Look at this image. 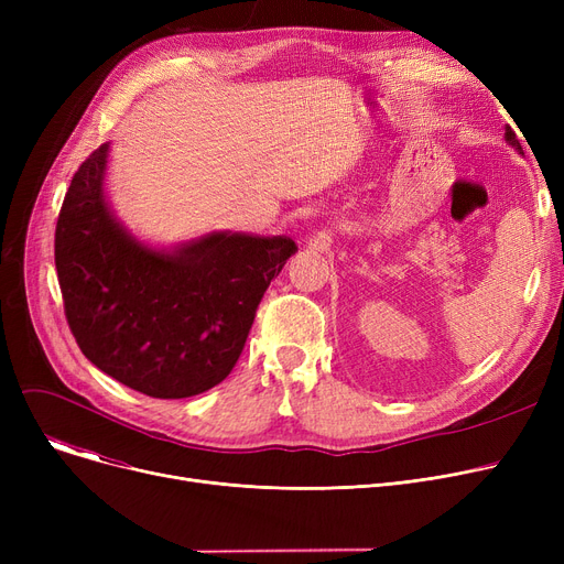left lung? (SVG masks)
I'll use <instances>...</instances> for the list:
<instances>
[{"label":"left lung","mask_w":564,"mask_h":564,"mask_svg":"<svg viewBox=\"0 0 564 564\" xmlns=\"http://www.w3.org/2000/svg\"><path fill=\"white\" fill-rule=\"evenodd\" d=\"M506 141L512 145V148H517V151L521 153V143H519V139H517V134L512 132V128H506Z\"/></svg>","instance_id":"obj_1"}]
</instances>
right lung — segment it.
Here are the masks:
<instances>
[{"label":"right lung","instance_id":"obj_1","mask_svg":"<svg viewBox=\"0 0 564 564\" xmlns=\"http://www.w3.org/2000/svg\"><path fill=\"white\" fill-rule=\"evenodd\" d=\"M107 158L102 143L82 162L56 221L70 332L88 361L143 395L205 393L240 359L262 294L297 245L230 230L145 245L109 207Z\"/></svg>","mask_w":564,"mask_h":564}]
</instances>
